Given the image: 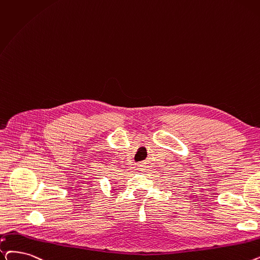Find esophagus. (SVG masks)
Listing matches in <instances>:
<instances>
[{"mask_svg":"<svg viewBox=\"0 0 260 260\" xmlns=\"http://www.w3.org/2000/svg\"><path fill=\"white\" fill-rule=\"evenodd\" d=\"M138 169H140L139 171H145V170H146V165H145V162H140V164H138Z\"/></svg>","mask_w":260,"mask_h":260,"instance_id":"1","label":"esophagus"}]
</instances>
